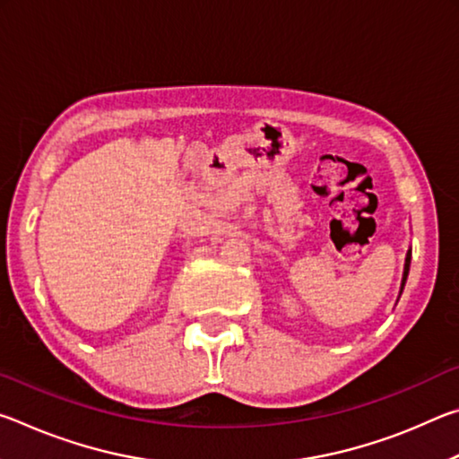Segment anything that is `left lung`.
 I'll list each match as a JSON object with an SVG mask.
<instances>
[{"instance_id":"left-lung-1","label":"left lung","mask_w":459,"mask_h":459,"mask_svg":"<svg viewBox=\"0 0 459 459\" xmlns=\"http://www.w3.org/2000/svg\"><path fill=\"white\" fill-rule=\"evenodd\" d=\"M409 267H411V247H409L407 257H405V267H403V279H401V291H399V298H401L403 290H405V283H407V277H409ZM397 301H399V299H397Z\"/></svg>"}]
</instances>
